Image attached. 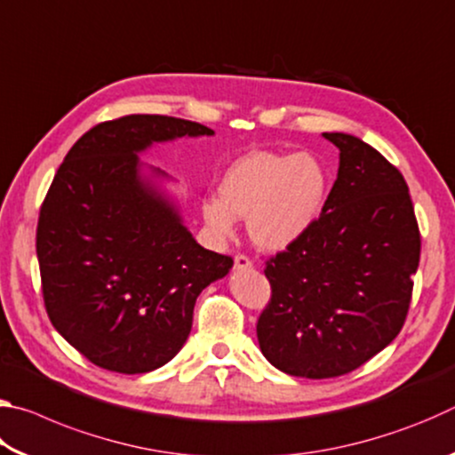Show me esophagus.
Returning a JSON list of instances; mask_svg holds the SVG:
<instances>
[{"label":"esophagus","instance_id":"esophagus-1","mask_svg":"<svg viewBox=\"0 0 455 455\" xmlns=\"http://www.w3.org/2000/svg\"><path fill=\"white\" fill-rule=\"evenodd\" d=\"M251 267H252V260L249 257H244V255H236L235 257V268H236V271H246V268H251Z\"/></svg>","mask_w":455,"mask_h":455}]
</instances>
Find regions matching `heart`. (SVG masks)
Listing matches in <instances>:
<instances>
[{
  "label": "heart",
  "mask_w": 455,
  "mask_h": 455,
  "mask_svg": "<svg viewBox=\"0 0 455 455\" xmlns=\"http://www.w3.org/2000/svg\"><path fill=\"white\" fill-rule=\"evenodd\" d=\"M331 190L325 163L311 152H252L228 168L220 196L203 203V217L219 238L249 219L252 243L284 251L319 220Z\"/></svg>",
  "instance_id": "obj_1"
}]
</instances>
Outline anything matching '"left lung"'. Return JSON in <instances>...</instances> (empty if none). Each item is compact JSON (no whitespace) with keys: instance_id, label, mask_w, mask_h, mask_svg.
Listing matches in <instances>:
<instances>
[{"instance_id":"1","label":"left lung","mask_w":455,"mask_h":455,"mask_svg":"<svg viewBox=\"0 0 455 455\" xmlns=\"http://www.w3.org/2000/svg\"><path fill=\"white\" fill-rule=\"evenodd\" d=\"M339 171L319 220L267 260L271 303L257 337L283 373L327 379L394 341L411 301L421 238L402 172L357 136L325 132Z\"/></svg>"}]
</instances>
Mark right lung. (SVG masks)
Masks as SVG:
<instances>
[{
	"label": "right lung",
	"mask_w": 455,
	"mask_h": 455,
	"mask_svg": "<svg viewBox=\"0 0 455 455\" xmlns=\"http://www.w3.org/2000/svg\"><path fill=\"white\" fill-rule=\"evenodd\" d=\"M198 122L134 114L88 130L53 176L36 251L45 311L92 363L148 373L187 343L196 297L233 259L206 251L184 227L168 174L144 166L158 142L212 136Z\"/></svg>",
	"instance_id": "obj_1"
}]
</instances>
